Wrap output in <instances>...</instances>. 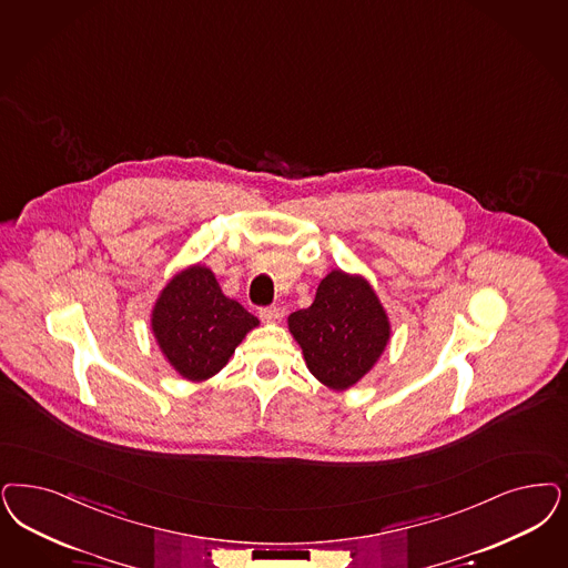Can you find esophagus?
<instances>
[{"mask_svg":"<svg viewBox=\"0 0 568 568\" xmlns=\"http://www.w3.org/2000/svg\"><path fill=\"white\" fill-rule=\"evenodd\" d=\"M283 316H285V308H281V306H268V308L260 311V318L264 323H281Z\"/></svg>","mask_w":568,"mask_h":568,"instance_id":"34e87169","label":"esophagus"}]
</instances>
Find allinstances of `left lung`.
<instances>
[{"label": "left lung", "mask_w": 568, "mask_h": 568, "mask_svg": "<svg viewBox=\"0 0 568 568\" xmlns=\"http://www.w3.org/2000/svg\"><path fill=\"white\" fill-rule=\"evenodd\" d=\"M290 332L314 377L333 390H348L384 353L390 323L363 276L332 271L313 306L290 314Z\"/></svg>", "instance_id": "obj_1"}]
</instances>
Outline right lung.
<instances>
[{"label": "right lung", "instance_id": "1", "mask_svg": "<svg viewBox=\"0 0 568 568\" xmlns=\"http://www.w3.org/2000/svg\"><path fill=\"white\" fill-rule=\"evenodd\" d=\"M257 318L222 294L207 266H189L159 295L153 308V333L170 365L191 382L220 372Z\"/></svg>", "mask_w": 568, "mask_h": 568}]
</instances>
